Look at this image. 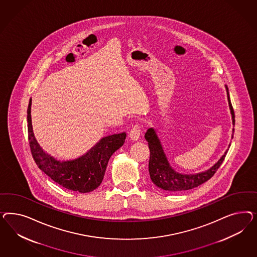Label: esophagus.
Listing matches in <instances>:
<instances>
[{"label":"esophagus","instance_id":"esophagus-1","mask_svg":"<svg viewBox=\"0 0 257 257\" xmlns=\"http://www.w3.org/2000/svg\"><path fill=\"white\" fill-rule=\"evenodd\" d=\"M141 126L142 125L139 122H137L133 126L132 130L130 131V138L133 140H138L140 139V135H141Z\"/></svg>","mask_w":257,"mask_h":257}]
</instances>
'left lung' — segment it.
I'll list each match as a JSON object with an SVG mask.
<instances>
[{
  "label": "left lung",
  "mask_w": 257,
  "mask_h": 257,
  "mask_svg": "<svg viewBox=\"0 0 257 257\" xmlns=\"http://www.w3.org/2000/svg\"><path fill=\"white\" fill-rule=\"evenodd\" d=\"M226 90L229 101V107L231 110L233 118V124H234V112L230 101V96L227 86ZM145 140L148 141L151 155L149 161V172L151 180L156 187H160L161 189L167 191H184L199 187L200 185L205 183L216 173V171H218V168L223 162L228 151H226L224 155L220 157L218 162L209 170L197 174H182L174 171L169 163L167 156L164 153L163 147L160 143V140H158V137L154 128H150L147 130L145 134Z\"/></svg>",
  "instance_id": "left-lung-1"
}]
</instances>
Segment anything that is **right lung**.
Returning <instances> with one entry per match:
<instances>
[{
  "label": "right lung",
  "mask_w": 257,
  "mask_h": 257,
  "mask_svg": "<svg viewBox=\"0 0 257 257\" xmlns=\"http://www.w3.org/2000/svg\"><path fill=\"white\" fill-rule=\"evenodd\" d=\"M32 100L27 109L28 140L32 156L39 170L61 187L80 193L93 191L101 185L111 156L120 148L126 134H114L102 138L86 155L74 160L59 161L40 147L33 132Z\"/></svg>",
  "instance_id": "obj_1"
}]
</instances>
